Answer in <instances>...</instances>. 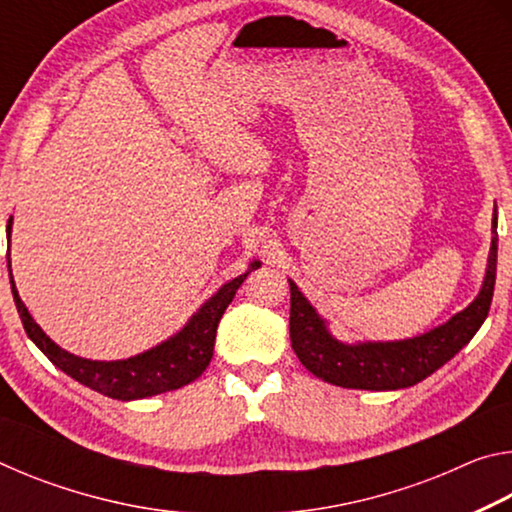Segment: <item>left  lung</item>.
<instances>
[{
	"label": "left lung",
	"instance_id": "1",
	"mask_svg": "<svg viewBox=\"0 0 512 512\" xmlns=\"http://www.w3.org/2000/svg\"><path fill=\"white\" fill-rule=\"evenodd\" d=\"M497 280V230L492 237L488 271L483 287L470 305L445 325L429 329L427 334L404 341L386 343H341L329 334L327 323L316 314L309 300L302 296L296 282L291 287V348L298 354L302 366L311 375L327 384L361 391H397L427 379L431 372L461 352L472 336L479 332L488 318L492 291Z\"/></svg>",
	"mask_w": 512,
	"mask_h": 512
}]
</instances>
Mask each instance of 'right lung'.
<instances>
[{"label": "right lung", "mask_w": 512, "mask_h": 512, "mask_svg": "<svg viewBox=\"0 0 512 512\" xmlns=\"http://www.w3.org/2000/svg\"><path fill=\"white\" fill-rule=\"evenodd\" d=\"M11 225L13 216L8 219L6 225V237L11 244ZM253 268H259V262L250 264L244 275L235 277L228 284L214 293V296L205 302V305L189 318V323L180 329L178 334H173L155 348L146 350L137 357L121 359V361H92L76 357V354L67 352L49 339L42 332L40 325L31 318L29 309L24 307L20 300V293L15 289L13 273H11V248H8V277H11V291L17 307V314L22 318L24 332L29 339L38 345L42 354L79 384L92 388L101 395H108L112 400H142V397L160 395L167 391H176L180 386H187L189 381H194L203 375V370L210 366L212 354H214V339H216V327L223 311L235 298L241 282L246 280L248 273Z\"/></svg>", "instance_id": "1"}]
</instances>
